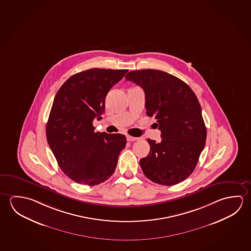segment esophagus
Instances as JSON below:
<instances>
[{
	"instance_id": "esophagus-1",
	"label": "esophagus",
	"mask_w": 251,
	"mask_h": 251,
	"mask_svg": "<svg viewBox=\"0 0 251 251\" xmlns=\"http://www.w3.org/2000/svg\"><path fill=\"white\" fill-rule=\"evenodd\" d=\"M127 140L128 142H135V141L139 140V138H138V137H133V136H127Z\"/></svg>"
}]
</instances>
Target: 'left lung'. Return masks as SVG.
<instances>
[{"label":"left lung","instance_id":"8db88e82","mask_svg":"<svg viewBox=\"0 0 251 251\" xmlns=\"http://www.w3.org/2000/svg\"><path fill=\"white\" fill-rule=\"evenodd\" d=\"M125 78L145 94L146 114L157 120L162 140L148 139L151 151L140 160L154 183L173 185L189 177L205 147L206 128L201 107L190 86L163 71H131Z\"/></svg>","mask_w":251,"mask_h":251}]
</instances>
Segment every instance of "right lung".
Segmentation results:
<instances>
[{
	"mask_svg": "<svg viewBox=\"0 0 251 251\" xmlns=\"http://www.w3.org/2000/svg\"><path fill=\"white\" fill-rule=\"evenodd\" d=\"M127 70L93 68L74 74L58 89L46 124V138L59 167L71 179L99 185L115 173L126 146L121 134L95 132L105 99Z\"/></svg>",
	"mask_w": 251,
	"mask_h": 251,
	"instance_id": "1",
	"label": "right lung"
}]
</instances>
